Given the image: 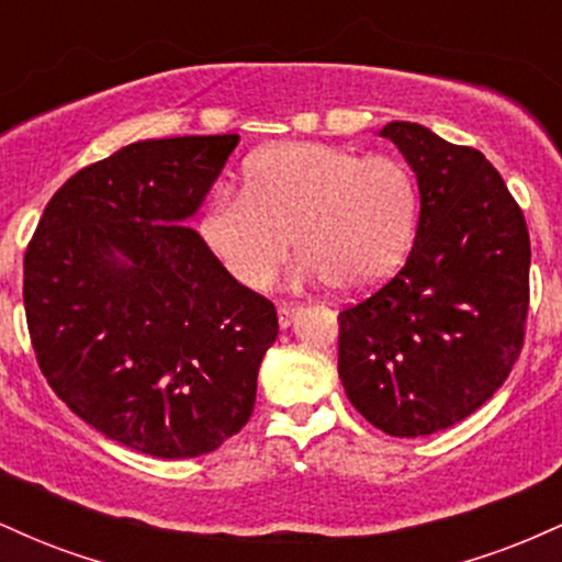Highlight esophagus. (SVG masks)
Returning a JSON list of instances; mask_svg holds the SVG:
<instances>
[{"instance_id":"34e87169","label":"esophagus","mask_w":562,"mask_h":562,"mask_svg":"<svg viewBox=\"0 0 562 562\" xmlns=\"http://www.w3.org/2000/svg\"><path fill=\"white\" fill-rule=\"evenodd\" d=\"M277 317H280V327H288L295 317V303H290V301L277 303Z\"/></svg>"}]
</instances>
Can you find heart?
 I'll list each match as a JSON object with an SVG mask.
<instances>
[{
  "label": "heart",
  "instance_id": "b5f03b06",
  "mask_svg": "<svg viewBox=\"0 0 562 562\" xmlns=\"http://www.w3.org/2000/svg\"><path fill=\"white\" fill-rule=\"evenodd\" d=\"M417 211V182L404 160L288 142L250 160L243 192H216L200 232L245 288H267L295 240L306 259L303 272L357 295L402 267Z\"/></svg>",
  "mask_w": 562,
  "mask_h": 562
}]
</instances>
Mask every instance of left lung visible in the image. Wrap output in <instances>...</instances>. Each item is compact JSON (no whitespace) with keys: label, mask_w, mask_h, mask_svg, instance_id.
<instances>
[{"label":"left lung","mask_w":562,"mask_h":562,"mask_svg":"<svg viewBox=\"0 0 562 562\" xmlns=\"http://www.w3.org/2000/svg\"><path fill=\"white\" fill-rule=\"evenodd\" d=\"M380 134L417 173L420 222L404 267L338 314V375L367 423L415 438L473 415L518 362L531 240L475 147L409 121Z\"/></svg>","instance_id":"obj_1"}]
</instances>
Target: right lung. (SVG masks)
<instances>
[{"label": "right lung", "instance_id": "add662e5", "mask_svg": "<svg viewBox=\"0 0 562 562\" xmlns=\"http://www.w3.org/2000/svg\"><path fill=\"white\" fill-rule=\"evenodd\" d=\"M237 134L145 139L68 179L23 259L36 362L70 412L145 454H209L248 423L274 303L184 218Z\"/></svg>", "mask_w": 562, "mask_h": 562}]
</instances>
